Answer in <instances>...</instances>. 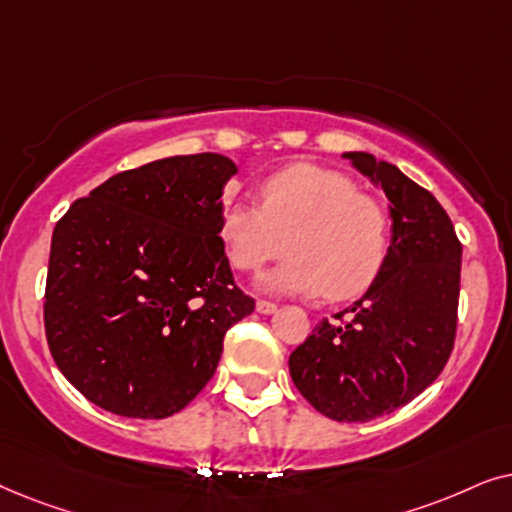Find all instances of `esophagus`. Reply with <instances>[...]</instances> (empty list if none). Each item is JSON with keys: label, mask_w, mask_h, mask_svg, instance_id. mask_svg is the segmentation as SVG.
<instances>
[{"label": "esophagus", "mask_w": 512, "mask_h": 512, "mask_svg": "<svg viewBox=\"0 0 512 512\" xmlns=\"http://www.w3.org/2000/svg\"><path fill=\"white\" fill-rule=\"evenodd\" d=\"M255 309L260 311V313H274L276 311V304L269 302V299H257Z\"/></svg>", "instance_id": "obj_1"}]
</instances>
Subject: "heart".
<instances>
[{
    "instance_id": "obj_1",
    "label": "heart",
    "mask_w": 512,
    "mask_h": 512,
    "mask_svg": "<svg viewBox=\"0 0 512 512\" xmlns=\"http://www.w3.org/2000/svg\"><path fill=\"white\" fill-rule=\"evenodd\" d=\"M217 234L238 271H257L290 250L262 278L267 290L342 302L363 295L384 269L391 217L349 175L292 163L262 182L260 203L224 201Z\"/></svg>"
}]
</instances>
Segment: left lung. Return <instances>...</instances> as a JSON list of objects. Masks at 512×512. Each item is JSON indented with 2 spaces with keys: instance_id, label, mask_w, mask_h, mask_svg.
<instances>
[{
  "instance_id": "1",
  "label": "left lung",
  "mask_w": 512,
  "mask_h": 512,
  "mask_svg": "<svg viewBox=\"0 0 512 512\" xmlns=\"http://www.w3.org/2000/svg\"><path fill=\"white\" fill-rule=\"evenodd\" d=\"M391 203L384 269L335 323L320 320L290 353V377L320 414L370 421L431 386L452 356L459 320L461 241L445 208L391 163L349 152Z\"/></svg>"
}]
</instances>
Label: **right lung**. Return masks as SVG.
<instances>
[{
  "label": "right lung",
  "instance_id": "obj_1",
  "mask_svg": "<svg viewBox=\"0 0 512 512\" xmlns=\"http://www.w3.org/2000/svg\"><path fill=\"white\" fill-rule=\"evenodd\" d=\"M234 173L222 154L168 156L112 175L58 220L46 342L93 405L173 417L215 374L229 327L255 311L217 234Z\"/></svg>",
  "mask_w": 512,
  "mask_h": 512
}]
</instances>
